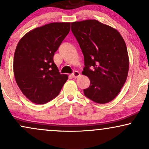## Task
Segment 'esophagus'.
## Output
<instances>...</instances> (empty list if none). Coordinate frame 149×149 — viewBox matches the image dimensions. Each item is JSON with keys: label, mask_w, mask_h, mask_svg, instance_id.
<instances>
[{"label": "esophagus", "mask_w": 149, "mask_h": 149, "mask_svg": "<svg viewBox=\"0 0 149 149\" xmlns=\"http://www.w3.org/2000/svg\"><path fill=\"white\" fill-rule=\"evenodd\" d=\"M80 76V73L77 71H75L74 72H73L72 74H71V76H72L73 78H78V77H79Z\"/></svg>", "instance_id": "1"}]
</instances>
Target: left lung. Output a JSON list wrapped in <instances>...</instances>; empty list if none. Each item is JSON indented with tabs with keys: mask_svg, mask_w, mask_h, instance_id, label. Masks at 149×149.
Returning a JSON list of instances; mask_svg holds the SVG:
<instances>
[{
	"mask_svg": "<svg viewBox=\"0 0 149 149\" xmlns=\"http://www.w3.org/2000/svg\"><path fill=\"white\" fill-rule=\"evenodd\" d=\"M71 31L84 55L82 73L90 78L85 97L98 104L109 103L127 80L129 57L120 33L95 19L71 23Z\"/></svg>",
	"mask_w": 149,
	"mask_h": 149,
	"instance_id": "obj_1",
	"label": "left lung"
}]
</instances>
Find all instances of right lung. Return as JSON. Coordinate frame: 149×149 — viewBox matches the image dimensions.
Segmentation results:
<instances>
[{
    "label": "right lung",
    "instance_id": "1",
    "mask_svg": "<svg viewBox=\"0 0 149 149\" xmlns=\"http://www.w3.org/2000/svg\"><path fill=\"white\" fill-rule=\"evenodd\" d=\"M71 23L53 22L34 29L20 39L14 54L16 83L31 102L43 104L59 95L68 79L53 60L69 33Z\"/></svg>",
    "mask_w": 149,
    "mask_h": 149
}]
</instances>
